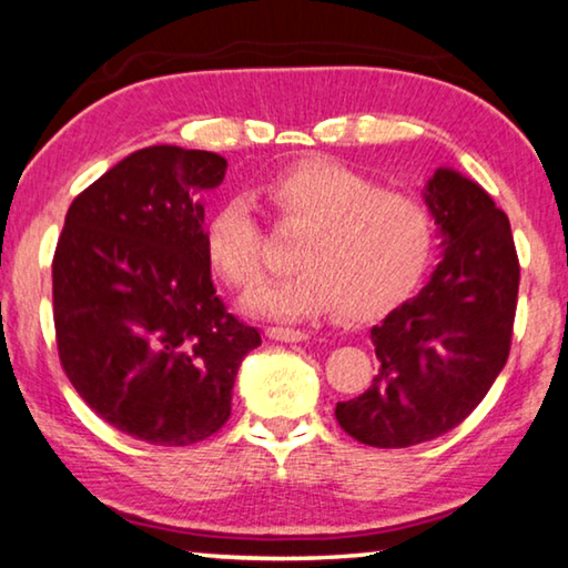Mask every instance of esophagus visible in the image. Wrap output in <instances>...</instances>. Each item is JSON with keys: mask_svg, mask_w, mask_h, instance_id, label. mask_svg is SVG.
<instances>
[{"mask_svg": "<svg viewBox=\"0 0 568 568\" xmlns=\"http://www.w3.org/2000/svg\"><path fill=\"white\" fill-rule=\"evenodd\" d=\"M266 337L278 339V343H302V339H307V333L292 327H266Z\"/></svg>", "mask_w": 568, "mask_h": 568, "instance_id": "1", "label": "esophagus"}]
</instances>
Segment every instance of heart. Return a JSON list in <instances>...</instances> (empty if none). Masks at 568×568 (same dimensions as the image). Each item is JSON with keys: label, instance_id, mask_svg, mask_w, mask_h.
I'll return each instance as SVG.
<instances>
[{"label": "heart", "instance_id": "b5f03b06", "mask_svg": "<svg viewBox=\"0 0 568 568\" xmlns=\"http://www.w3.org/2000/svg\"><path fill=\"white\" fill-rule=\"evenodd\" d=\"M258 197L278 225L304 231L294 248L300 272L248 300L266 317L302 320L339 310L347 322H368L404 300L429 264V207L412 193L378 187L343 162H294L274 172ZM203 248L233 290L251 292L266 274L264 231L246 200L215 207L203 229Z\"/></svg>", "mask_w": 568, "mask_h": 568}]
</instances>
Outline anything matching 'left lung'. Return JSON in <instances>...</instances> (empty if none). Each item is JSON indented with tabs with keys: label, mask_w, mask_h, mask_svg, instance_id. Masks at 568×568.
Here are the masks:
<instances>
[{
	"label": "left lung",
	"mask_w": 568,
	"mask_h": 568,
	"mask_svg": "<svg viewBox=\"0 0 568 568\" xmlns=\"http://www.w3.org/2000/svg\"><path fill=\"white\" fill-rule=\"evenodd\" d=\"M426 205L444 254L429 284L371 329L378 373L335 408L361 444L404 449L459 426L510 353L520 264L510 223L477 182L436 170Z\"/></svg>",
	"instance_id": "1"
}]
</instances>
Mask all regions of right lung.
Masks as SVG:
<instances>
[{"label": "right lung", "mask_w": 568, "mask_h": 568, "mask_svg": "<svg viewBox=\"0 0 568 568\" xmlns=\"http://www.w3.org/2000/svg\"><path fill=\"white\" fill-rule=\"evenodd\" d=\"M215 152L146 146L78 195L52 258L60 365L85 404L134 439L187 447L231 416L235 373L261 345L215 294L203 195Z\"/></svg>", "instance_id": "right-lung-1"}]
</instances>
